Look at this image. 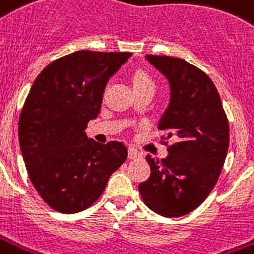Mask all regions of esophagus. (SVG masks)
Segmentation results:
<instances>
[{
  "mask_svg": "<svg viewBox=\"0 0 254 254\" xmlns=\"http://www.w3.org/2000/svg\"><path fill=\"white\" fill-rule=\"evenodd\" d=\"M142 157V154H141L138 150H135V149H129V158L130 160H137V158H141Z\"/></svg>",
  "mask_w": 254,
  "mask_h": 254,
  "instance_id": "34e87169",
  "label": "esophagus"
}]
</instances>
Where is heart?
<instances>
[{"label": "heart", "instance_id": "heart-1", "mask_svg": "<svg viewBox=\"0 0 254 254\" xmlns=\"http://www.w3.org/2000/svg\"><path fill=\"white\" fill-rule=\"evenodd\" d=\"M133 85H134V88H144V86L154 88V81L146 71L138 70L133 75Z\"/></svg>", "mask_w": 254, "mask_h": 254}]
</instances>
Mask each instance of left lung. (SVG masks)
<instances>
[{"label":"left lung","instance_id":"left-lung-1","mask_svg":"<svg viewBox=\"0 0 254 254\" xmlns=\"http://www.w3.org/2000/svg\"><path fill=\"white\" fill-rule=\"evenodd\" d=\"M170 84V101L158 123L168 156H146L150 177L138 185L145 205L164 217L193 212L210 194L229 146V124L221 98L206 73L170 56H146Z\"/></svg>","mask_w":254,"mask_h":254}]
</instances>
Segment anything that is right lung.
Returning <instances> with one entry per match:
<instances>
[{"label": "right lung", "mask_w": 254, "mask_h": 254, "mask_svg": "<svg viewBox=\"0 0 254 254\" xmlns=\"http://www.w3.org/2000/svg\"><path fill=\"white\" fill-rule=\"evenodd\" d=\"M130 56L78 50L54 60L32 85L19 114V146L29 179L57 212L92 206L127 160L125 145L98 144L85 129L100 113L109 78Z\"/></svg>", "instance_id": "add662e5"}]
</instances>
